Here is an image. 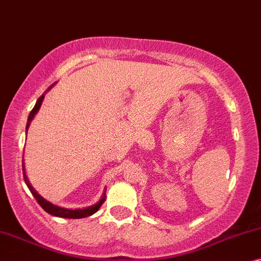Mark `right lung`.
Wrapping results in <instances>:
<instances>
[{
    "instance_id": "1",
    "label": "right lung",
    "mask_w": 261,
    "mask_h": 261,
    "mask_svg": "<svg viewBox=\"0 0 261 261\" xmlns=\"http://www.w3.org/2000/svg\"><path fill=\"white\" fill-rule=\"evenodd\" d=\"M54 86H55V83H54V85H51L50 87H48L47 90H50ZM47 90H46V92H47ZM46 92H45V93H46ZM45 93H44L43 95L40 96L39 99L37 100V102H36V105H34L33 110L31 111V113H30V116H29V119H27L26 134H27V131H29V127H30V125H31V121H32L33 118L36 117V114L38 113V111H39V109H40L41 103H43ZM26 136H27V135H26ZM22 171H23V179H25V182H26L27 187H29V189H30L31 193H32L33 197L36 198L38 203H39V205H40L41 207H43V209H44L45 211H46L47 214L52 215V216L62 217V218H83V217H88V216H92L93 214H95L96 211H98V210L100 209V206L102 205L103 201H105V198H106V190L103 191V194H102L101 199H100L99 201H96V203L93 204V205L87 206V207H82V209H65V207L55 205V204L50 203V201L46 200V199H45V198L41 197L40 194L38 193L37 191L33 189L32 185H31L30 180H29V178H27V175H26V173H25V163H22Z\"/></svg>"
}]
</instances>
